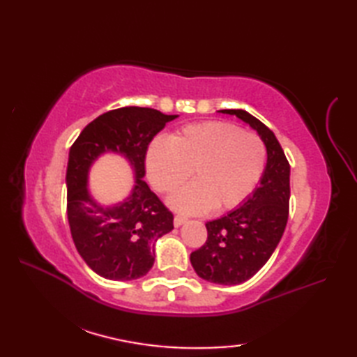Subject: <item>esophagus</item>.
I'll use <instances>...</instances> for the list:
<instances>
[{"label":"esophagus","mask_w":357,"mask_h":357,"mask_svg":"<svg viewBox=\"0 0 357 357\" xmlns=\"http://www.w3.org/2000/svg\"><path fill=\"white\" fill-rule=\"evenodd\" d=\"M187 221V218H184V216H174V219H173V224H174V227H181L183 225L184 222Z\"/></svg>","instance_id":"esophagus-1"}]
</instances>
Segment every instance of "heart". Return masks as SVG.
I'll return each mask as SVG.
<instances>
[{"mask_svg":"<svg viewBox=\"0 0 357 357\" xmlns=\"http://www.w3.org/2000/svg\"><path fill=\"white\" fill-rule=\"evenodd\" d=\"M267 150L257 135L224 121H206L181 128L172 139L159 138L146 155L149 181L158 192L172 193L193 174L195 181L169 198V206L185 215L213 207H238L262 176Z\"/></svg>","mask_w":357,"mask_h":357,"instance_id":"obj_1","label":"heart"}]
</instances>
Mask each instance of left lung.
Segmentation results:
<instances>
[{
    "label": "left lung",
    "instance_id": "left-lung-1",
    "mask_svg": "<svg viewBox=\"0 0 357 357\" xmlns=\"http://www.w3.org/2000/svg\"><path fill=\"white\" fill-rule=\"evenodd\" d=\"M238 116L261 136L267 164L259 187L225 216L208 221L207 241L190 255L196 275L221 285H236L259 271L282 238L290 202V164L275 133L241 109L219 110Z\"/></svg>",
    "mask_w": 357,
    "mask_h": 357
}]
</instances>
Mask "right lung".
Here are the masks:
<instances>
[{"label":"right lung","instance_id":"add662e5","mask_svg":"<svg viewBox=\"0 0 357 357\" xmlns=\"http://www.w3.org/2000/svg\"><path fill=\"white\" fill-rule=\"evenodd\" d=\"M178 115L149 107H121L102 113L79 133L67 162V219L82 259L96 275L132 280L147 275L155 262V242L173 230V215L150 190L146 153L150 141ZM104 153L128 159L135 185L112 206L98 203L88 189V172Z\"/></svg>","mask_w":357,"mask_h":357}]
</instances>
